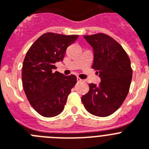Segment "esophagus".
Segmentation results:
<instances>
[{"label": "esophagus", "mask_w": 149, "mask_h": 149, "mask_svg": "<svg viewBox=\"0 0 149 149\" xmlns=\"http://www.w3.org/2000/svg\"><path fill=\"white\" fill-rule=\"evenodd\" d=\"M82 79H80L79 77H77V82H82Z\"/></svg>", "instance_id": "1"}]
</instances>
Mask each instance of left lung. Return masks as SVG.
Wrapping results in <instances>:
<instances>
[{
  "mask_svg": "<svg viewBox=\"0 0 149 149\" xmlns=\"http://www.w3.org/2000/svg\"><path fill=\"white\" fill-rule=\"evenodd\" d=\"M93 48L92 68L98 70L101 82L91 83L81 100L90 113L107 117L113 113L127 98L132 80L130 60L122 46L103 33L84 36Z\"/></svg>",
  "mask_w": 149,
  "mask_h": 149,
  "instance_id": "left-lung-1",
  "label": "left lung"
}]
</instances>
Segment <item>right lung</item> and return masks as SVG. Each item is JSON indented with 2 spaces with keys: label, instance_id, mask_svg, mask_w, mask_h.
Here are the masks:
<instances>
[{
  "label": "right lung",
  "instance_id": "add662e5",
  "mask_svg": "<svg viewBox=\"0 0 149 149\" xmlns=\"http://www.w3.org/2000/svg\"><path fill=\"white\" fill-rule=\"evenodd\" d=\"M77 38V35L47 32L40 36L26 53L22 64V86L30 104L43 117L60 114L77 83L74 75L67 77L54 72V64L63 61L67 47Z\"/></svg>",
  "mask_w": 149,
  "mask_h": 149
}]
</instances>
